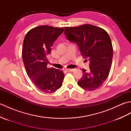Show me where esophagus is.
<instances>
[{
    "label": "esophagus",
    "instance_id": "1",
    "mask_svg": "<svg viewBox=\"0 0 131 131\" xmlns=\"http://www.w3.org/2000/svg\"><path fill=\"white\" fill-rule=\"evenodd\" d=\"M66 70L67 71H69V72H72V71H74V69H66Z\"/></svg>",
    "mask_w": 131,
    "mask_h": 131
}]
</instances>
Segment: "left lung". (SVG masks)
<instances>
[{"label": "left lung", "mask_w": 131, "mask_h": 131, "mask_svg": "<svg viewBox=\"0 0 131 131\" xmlns=\"http://www.w3.org/2000/svg\"><path fill=\"white\" fill-rule=\"evenodd\" d=\"M64 29L68 40L76 43L90 62V71L82 69L78 84L86 91L97 90L106 79L112 66L113 49L109 35L102 28L89 24Z\"/></svg>", "instance_id": "left-lung-1"}]
</instances>
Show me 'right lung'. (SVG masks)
I'll return each instance as SVG.
<instances>
[{
    "label": "right lung",
    "instance_id": "right-lung-1",
    "mask_svg": "<svg viewBox=\"0 0 131 131\" xmlns=\"http://www.w3.org/2000/svg\"><path fill=\"white\" fill-rule=\"evenodd\" d=\"M63 31L60 27L43 25L30 30L24 38L22 56L26 73L44 93H53L62 85V70L47 66L53 44Z\"/></svg>",
    "mask_w": 131,
    "mask_h": 131
}]
</instances>
